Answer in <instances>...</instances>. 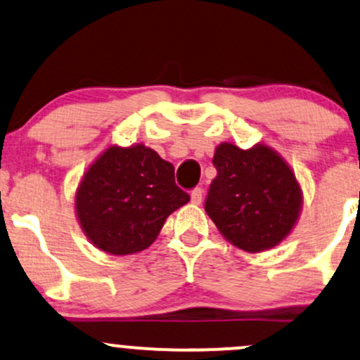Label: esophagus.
I'll list each match as a JSON object with an SVG mask.
<instances>
[{"mask_svg":"<svg viewBox=\"0 0 360 360\" xmlns=\"http://www.w3.org/2000/svg\"><path fill=\"white\" fill-rule=\"evenodd\" d=\"M191 199H192V204L199 205L202 202V188H193L191 193Z\"/></svg>","mask_w":360,"mask_h":360,"instance_id":"esophagus-1","label":"esophagus"}]
</instances>
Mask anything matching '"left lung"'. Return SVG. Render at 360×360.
<instances>
[{
	"mask_svg": "<svg viewBox=\"0 0 360 360\" xmlns=\"http://www.w3.org/2000/svg\"><path fill=\"white\" fill-rule=\"evenodd\" d=\"M205 212L221 234L250 253L274 248L300 219L302 192L284 158L265 144L240 149L221 143Z\"/></svg>",
	"mask_w": 360,
	"mask_h": 360,
	"instance_id": "obj_1",
	"label": "left lung"
}]
</instances>
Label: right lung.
Segmentation results:
<instances>
[{
    "mask_svg": "<svg viewBox=\"0 0 360 360\" xmlns=\"http://www.w3.org/2000/svg\"><path fill=\"white\" fill-rule=\"evenodd\" d=\"M191 200L176 187L175 168L144 144L110 146L84 172L76 191L83 233L110 255L146 250L173 211Z\"/></svg>",
    "mask_w": 360,
    "mask_h": 360,
    "instance_id": "1",
    "label": "right lung"
}]
</instances>
